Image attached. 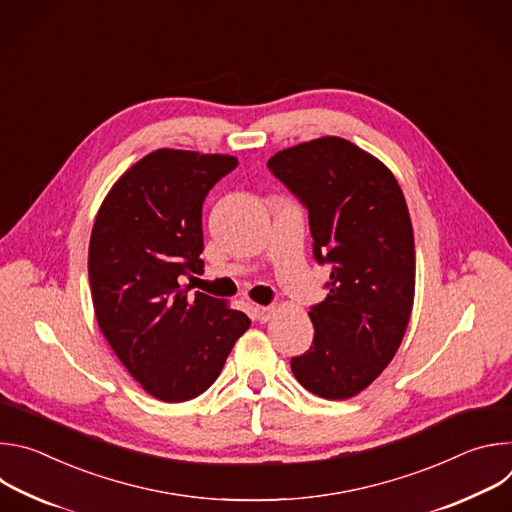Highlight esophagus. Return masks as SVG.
I'll return each instance as SVG.
<instances>
[{"label":"esophagus","mask_w":512,"mask_h":512,"mask_svg":"<svg viewBox=\"0 0 512 512\" xmlns=\"http://www.w3.org/2000/svg\"><path fill=\"white\" fill-rule=\"evenodd\" d=\"M273 314V306H253V316L259 322H267Z\"/></svg>","instance_id":"1"}]
</instances>
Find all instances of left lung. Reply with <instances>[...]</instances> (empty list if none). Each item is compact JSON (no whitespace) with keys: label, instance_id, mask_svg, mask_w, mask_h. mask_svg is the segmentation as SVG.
I'll list each match as a JSON object with an SVG mask.
<instances>
[{"label":"left lung","instance_id":"obj_1","mask_svg":"<svg viewBox=\"0 0 512 512\" xmlns=\"http://www.w3.org/2000/svg\"><path fill=\"white\" fill-rule=\"evenodd\" d=\"M267 168L308 210L328 296L310 308L314 340L291 358L302 387L324 399L367 389L393 360L413 308L415 245L391 170L342 137L277 152Z\"/></svg>","mask_w":512,"mask_h":512}]
</instances>
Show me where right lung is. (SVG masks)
<instances>
[{
    "mask_svg": "<svg viewBox=\"0 0 512 512\" xmlns=\"http://www.w3.org/2000/svg\"><path fill=\"white\" fill-rule=\"evenodd\" d=\"M237 166L233 156L156 150L117 180L91 233L99 328L129 375L166 403L204 393L251 326L247 314L180 285L204 267V198Z\"/></svg>",
    "mask_w": 512,
    "mask_h": 512,
    "instance_id": "1",
    "label": "right lung"
}]
</instances>
